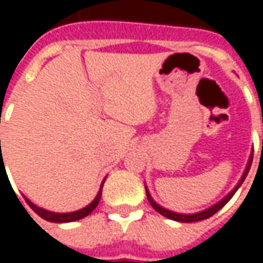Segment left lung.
I'll use <instances>...</instances> for the list:
<instances>
[{
  "instance_id": "obj_1",
  "label": "left lung",
  "mask_w": 263,
  "mask_h": 263,
  "mask_svg": "<svg viewBox=\"0 0 263 263\" xmlns=\"http://www.w3.org/2000/svg\"><path fill=\"white\" fill-rule=\"evenodd\" d=\"M252 159H253V154H252V155H250V158H249V162H248V165H246V170H245V173H243V177L240 178V181L237 183V186L234 187V189H233V190H231V192H230V193H228L227 196L224 197V199H221L218 203H215L214 206L208 208V209L202 211V212H196V214H177V212H173V211H168V209H165V208H162L158 205L157 202H155V200L151 197V195H149V190L146 189L147 200H149L151 206L154 208L157 212H159L161 215L170 218V219H174V221H178V222H195V221H202V219H206V218L212 217L214 214H217L218 211L224 206L228 200L231 199V197L234 196V193L237 192V189L241 186V183L245 181V178H246V176H248L249 170H250V165H252Z\"/></svg>"
}]
</instances>
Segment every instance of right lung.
Returning <instances> with one entry per match:
<instances>
[{
	"mask_svg": "<svg viewBox=\"0 0 263 263\" xmlns=\"http://www.w3.org/2000/svg\"><path fill=\"white\" fill-rule=\"evenodd\" d=\"M0 143H1V140H0ZM102 186H104V183H102ZM102 186H101L99 192H98V195H96V197L93 199V202H90L86 208L79 209V211H74V212H67V214H57V212H51V211L42 209V208L36 206L35 203H32L27 197H25V200L27 202V205L32 208L39 217L44 218V219H46V221H49V222H71V221H77V219H82V218L87 217L89 214H92V212H93V209L98 206V203H99V200H101Z\"/></svg>",
	"mask_w": 263,
	"mask_h": 263,
	"instance_id": "right-lung-1",
	"label": "right lung"
}]
</instances>
